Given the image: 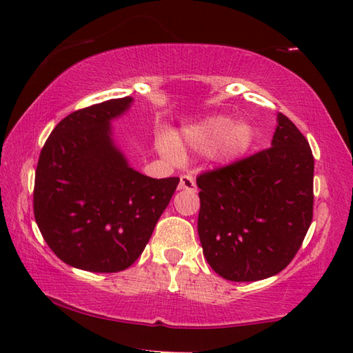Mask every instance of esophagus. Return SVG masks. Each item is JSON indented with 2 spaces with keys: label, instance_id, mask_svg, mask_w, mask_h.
<instances>
[{
  "label": "esophagus",
  "instance_id": "1",
  "mask_svg": "<svg viewBox=\"0 0 353 353\" xmlns=\"http://www.w3.org/2000/svg\"><path fill=\"white\" fill-rule=\"evenodd\" d=\"M179 190L196 192L197 191V185H196V181H194V177L190 176V174H183L181 177V183H179Z\"/></svg>",
  "mask_w": 353,
  "mask_h": 353
}]
</instances>
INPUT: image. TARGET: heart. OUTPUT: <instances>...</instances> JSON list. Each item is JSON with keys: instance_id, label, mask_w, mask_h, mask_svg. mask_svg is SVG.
I'll return each mask as SVG.
<instances>
[{"instance_id": "1", "label": "heart", "mask_w": 353, "mask_h": 353, "mask_svg": "<svg viewBox=\"0 0 353 353\" xmlns=\"http://www.w3.org/2000/svg\"><path fill=\"white\" fill-rule=\"evenodd\" d=\"M183 141L200 153L211 152L216 162H234L244 156L254 141V130L247 121H235L224 115L209 117L183 130ZM165 153L177 156L174 145H165Z\"/></svg>"}]
</instances>
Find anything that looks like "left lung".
<instances>
[{"label":"left lung","instance_id":"8db88e82","mask_svg":"<svg viewBox=\"0 0 353 353\" xmlns=\"http://www.w3.org/2000/svg\"><path fill=\"white\" fill-rule=\"evenodd\" d=\"M312 182L311 147L283 114L272 147L201 172L197 230L214 272L234 282L282 272L311 226Z\"/></svg>","mask_w":353,"mask_h":353}]
</instances>
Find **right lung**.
<instances>
[{
	"label": "right lung",
	"instance_id": "1",
	"mask_svg": "<svg viewBox=\"0 0 353 353\" xmlns=\"http://www.w3.org/2000/svg\"><path fill=\"white\" fill-rule=\"evenodd\" d=\"M132 101L124 97L72 112L51 132L37 162V228L59 259L86 272L129 268L179 185V177L141 174L115 145L110 121Z\"/></svg>",
	"mask_w": 353,
	"mask_h": 353
}]
</instances>
